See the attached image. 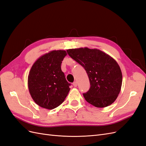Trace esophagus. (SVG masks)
<instances>
[{
  "mask_svg": "<svg viewBox=\"0 0 146 146\" xmlns=\"http://www.w3.org/2000/svg\"><path fill=\"white\" fill-rule=\"evenodd\" d=\"M73 86L74 87H77V86H78V82H76V81H74L73 83Z\"/></svg>",
  "mask_w": 146,
  "mask_h": 146,
  "instance_id": "34e87169",
  "label": "esophagus"
}]
</instances>
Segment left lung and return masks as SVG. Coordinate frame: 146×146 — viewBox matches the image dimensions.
Here are the masks:
<instances>
[{
    "mask_svg": "<svg viewBox=\"0 0 146 146\" xmlns=\"http://www.w3.org/2000/svg\"><path fill=\"white\" fill-rule=\"evenodd\" d=\"M66 51L84 68L88 75L90 87L83 94L86 100L97 108H105L113 103L122 83V74L117 62L97 49L80 48Z\"/></svg>",
    "mask_w": 146,
    "mask_h": 146,
    "instance_id": "left-lung-1",
    "label": "left lung"
}]
</instances>
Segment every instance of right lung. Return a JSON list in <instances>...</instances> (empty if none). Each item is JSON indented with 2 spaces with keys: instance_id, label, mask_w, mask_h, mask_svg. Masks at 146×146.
<instances>
[{
  "instance_id": "1",
  "label": "right lung",
  "mask_w": 146,
  "mask_h": 146,
  "mask_svg": "<svg viewBox=\"0 0 146 146\" xmlns=\"http://www.w3.org/2000/svg\"><path fill=\"white\" fill-rule=\"evenodd\" d=\"M64 50H54L41 56L33 64L28 76V88L38 106L52 110L64 102L70 90L61 70L66 56Z\"/></svg>"
}]
</instances>
